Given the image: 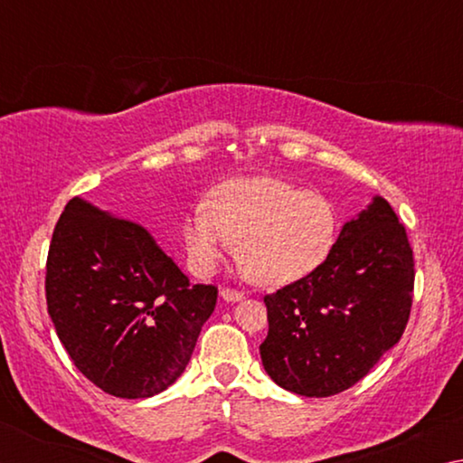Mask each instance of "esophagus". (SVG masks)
<instances>
[{
  "mask_svg": "<svg viewBox=\"0 0 463 463\" xmlns=\"http://www.w3.org/2000/svg\"><path fill=\"white\" fill-rule=\"evenodd\" d=\"M221 296L226 302H237V300H242L245 292H242V289H234V288H221Z\"/></svg>",
  "mask_w": 463,
  "mask_h": 463,
  "instance_id": "34e87169",
  "label": "esophagus"
}]
</instances>
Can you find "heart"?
<instances>
[{"instance_id":"heart-1","label":"heart","mask_w":463,"mask_h":463,"mask_svg":"<svg viewBox=\"0 0 463 463\" xmlns=\"http://www.w3.org/2000/svg\"><path fill=\"white\" fill-rule=\"evenodd\" d=\"M336 232L325 195L273 177H239L208 194L184 222L192 268L210 273L237 245L242 273L255 284L284 286L326 260Z\"/></svg>"}]
</instances>
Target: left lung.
Segmentation results:
<instances>
[{
    "label": "left lung",
    "mask_w": 463,
    "mask_h": 463,
    "mask_svg": "<svg viewBox=\"0 0 463 463\" xmlns=\"http://www.w3.org/2000/svg\"><path fill=\"white\" fill-rule=\"evenodd\" d=\"M414 257L404 224L383 198L343 226L308 276L263 298L265 372L300 396H333L367 375L409 323Z\"/></svg>",
    "instance_id": "1"
}]
</instances>
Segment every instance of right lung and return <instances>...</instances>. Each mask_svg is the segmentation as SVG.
Segmentation results:
<instances>
[{
  "label": "right lung",
  "instance_id": "add662e5",
  "mask_svg": "<svg viewBox=\"0 0 463 463\" xmlns=\"http://www.w3.org/2000/svg\"><path fill=\"white\" fill-rule=\"evenodd\" d=\"M46 308L77 370L106 394L148 398L184 373L218 288L192 286L143 224L73 198L46 257Z\"/></svg>",
  "mask_w": 463,
  "mask_h": 463
}]
</instances>
